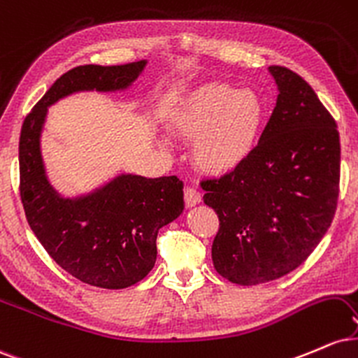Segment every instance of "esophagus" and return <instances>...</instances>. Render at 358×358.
Wrapping results in <instances>:
<instances>
[{
    "label": "esophagus",
    "instance_id": "obj_1",
    "mask_svg": "<svg viewBox=\"0 0 358 358\" xmlns=\"http://www.w3.org/2000/svg\"><path fill=\"white\" fill-rule=\"evenodd\" d=\"M184 203H186L187 208H192V206L201 203V194L199 191L191 186L184 187Z\"/></svg>",
    "mask_w": 358,
    "mask_h": 358
}]
</instances>
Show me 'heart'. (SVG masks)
<instances>
[{
    "instance_id": "1",
    "label": "heart",
    "mask_w": 358,
    "mask_h": 358,
    "mask_svg": "<svg viewBox=\"0 0 358 358\" xmlns=\"http://www.w3.org/2000/svg\"><path fill=\"white\" fill-rule=\"evenodd\" d=\"M263 115V102L255 92L214 82L189 94L167 122L179 137L196 141L192 161L197 169L224 176L250 155Z\"/></svg>"
}]
</instances>
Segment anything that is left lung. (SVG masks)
I'll return each mask as SVG.
<instances>
[{
  "label": "left lung",
  "mask_w": 358,
  "mask_h": 358,
  "mask_svg": "<svg viewBox=\"0 0 358 358\" xmlns=\"http://www.w3.org/2000/svg\"><path fill=\"white\" fill-rule=\"evenodd\" d=\"M270 71L280 94L258 145L229 174L201 182L220 217L214 268L246 287L278 280L312 255L340 191L337 122L300 75Z\"/></svg>",
  "instance_id": "1"
}]
</instances>
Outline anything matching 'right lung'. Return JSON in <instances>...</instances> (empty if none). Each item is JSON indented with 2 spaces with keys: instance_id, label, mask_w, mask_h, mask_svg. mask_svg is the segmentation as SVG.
I'll list each match as a JSON object with an SVG mask.
<instances>
[{
  "instance_id": "obj_1",
  "label": "right lung",
  "mask_w": 358,
  "mask_h": 358,
  "mask_svg": "<svg viewBox=\"0 0 358 358\" xmlns=\"http://www.w3.org/2000/svg\"><path fill=\"white\" fill-rule=\"evenodd\" d=\"M144 66L145 60L75 66L48 88L21 127L20 196L29 228L58 266L90 287L122 289L149 275L159 229L184 209L182 180L127 174L88 196L63 199L45 176L41 127L58 99L80 90L127 88Z\"/></svg>"
}]
</instances>
